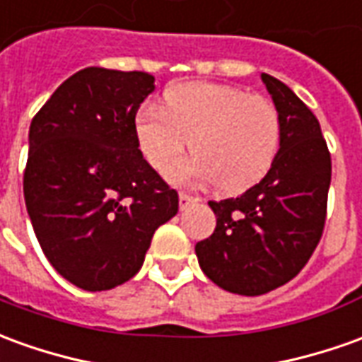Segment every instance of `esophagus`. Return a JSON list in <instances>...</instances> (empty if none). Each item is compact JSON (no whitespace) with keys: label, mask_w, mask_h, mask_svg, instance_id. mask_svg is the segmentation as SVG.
I'll use <instances>...</instances> for the list:
<instances>
[{"label":"esophagus","mask_w":362,"mask_h":362,"mask_svg":"<svg viewBox=\"0 0 362 362\" xmlns=\"http://www.w3.org/2000/svg\"><path fill=\"white\" fill-rule=\"evenodd\" d=\"M196 202H199V198H194L189 194H180V209H186V207L196 204Z\"/></svg>","instance_id":"1"}]
</instances>
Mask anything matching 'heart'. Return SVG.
<instances>
[{"label":"heart","instance_id":"heart-1","mask_svg":"<svg viewBox=\"0 0 362 362\" xmlns=\"http://www.w3.org/2000/svg\"><path fill=\"white\" fill-rule=\"evenodd\" d=\"M139 148L166 174L189 146L197 156L176 167L178 184H211L241 192L269 173L280 146L276 105L225 84L188 82L168 88L163 105L145 103L135 115Z\"/></svg>","mask_w":362,"mask_h":362}]
</instances>
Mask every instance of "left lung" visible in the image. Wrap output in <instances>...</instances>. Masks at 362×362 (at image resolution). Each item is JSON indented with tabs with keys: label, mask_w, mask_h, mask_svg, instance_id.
<instances>
[{
	"label": "left lung",
	"mask_w": 362,
	"mask_h": 362,
	"mask_svg": "<svg viewBox=\"0 0 362 362\" xmlns=\"http://www.w3.org/2000/svg\"><path fill=\"white\" fill-rule=\"evenodd\" d=\"M282 123L267 176L239 198L209 202L211 237L196 245L204 274L227 292L267 294L304 269L322 239L331 156L320 121L286 84L260 74Z\"/></svg>",
	"instance_id": "8db88e82"
}]
</instances>
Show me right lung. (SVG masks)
Here are the masks:
<instances>
[{"instance_id": "add662e5", "label": "right lung", "mask_w": 362, "mask_h": 362, "mask_svg": "<svg viewBox=\"0 0 362 362\" xmlns=\"http://www.w3.org/2000/svg\"><path fill=\"white\" fill-rule=\"evenodd\" d=\"M155 78L84 68L29 127L27 214L58 274L88 292L137 274L155 231L178 214V194L146 163L135 115Z\"/></svg>"}]
</instances>
